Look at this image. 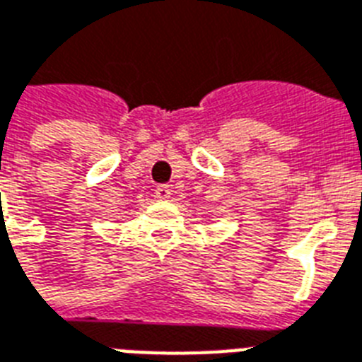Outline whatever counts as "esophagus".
<instances>
[{
  "mask_svg": "<svg viewBox=\"0 0 362 362\" xmlns=\"http://www.w3.org/2000/svg\"><path fill=\"white\" fill-rule=\"evenodd\" d=\"M170 194H172V189H170L168 185H158L157 189H155V196H157L158 199H168Z\"/></svg>",
  "mask_w": 362,
  "mask_h": 362,
  "instance_id": "esophagus-1",
  "label": "esophagus"
}]
</instances>
